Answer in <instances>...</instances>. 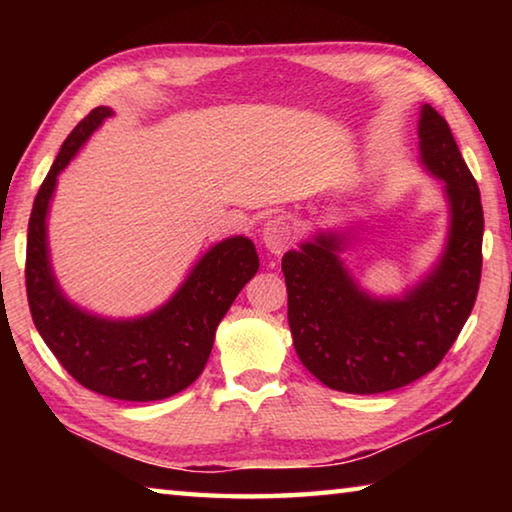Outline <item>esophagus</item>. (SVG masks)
<instances>
[{
	"label": "esophagus",
	"instance_id": "obj_1",
	"mask_svg": "<svg viewBox=\"0 0 512 512\" xmlns=\"http://www.w3.org/2000/svg\"><path fill=\"white\" fill-rule=\"evenodd\" d=\"M293 239H296L293 225L287 219H282V216H275V219L264 223L262 241H264L268 253L282 255L284 250L293 246Z\"/></svg>",
	"mask_w": 512,
	"mask_h": 512
}]
</instances>
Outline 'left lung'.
<instances>
[{"mask_svg": "<svg viewBox=\"0 0 512 512\" xmlns=\"http://www.w3.org/2000/svg\"><path fill=\"white\" fill-rule=\"evenodd\" d=\"M420 160L445 183L449 237L438 266L404 298H372L339 259L343 237L318 232L282 257L293 348L334 391L402 388L443 361L470 318L481 282L483 207L447 121L422 106Z\"/></svg>", "mask_w": 512, "mask_h": 512, "instance_id": "1", "label": "left lung"}]
</instances>
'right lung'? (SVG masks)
<instances>
[{
    "mask_svg": "<svg viewBox=\"0 0 512 512\" xmlns=\"http://www.w3.org/2000/svg\"><path fill=\"white\" fill-rule=\"evenodd\" d=\"M106 117L112 110L99 106L76 124L33 201L24 271L29 309L42 341L81 386L126 402L164 400L203 372L216 327L257 273L259 257L250 239H223L198 259L171 300L142 318L110 320L72 305L49 264L47 212L58 173Z\"/></svg>",
    "mask_w": 512,
    "mask_h": 512,
    "instance_id": "1",
    "label": "right lung"
}]
</instances>
